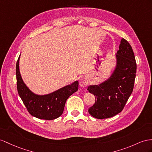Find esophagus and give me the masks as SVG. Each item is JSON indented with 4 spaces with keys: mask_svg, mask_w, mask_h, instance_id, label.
Segmentation results:
<instances>
[{
    "mask_svg": "<svg viewBox=\"0 0 152 152\" xmlns=\"http://www.w3.org/2000/svg\"><path fill=\"white\" fill-rule=\"evenodd\" d=\"M80 86L81 87H86L87 85H88V81L87 80V77H81V78L80 80Z\"/></svg>",
    "mask_w": 152,
    "mask_h": 152,
    "instance_id": "esophagus-1",
    "label": "esophagus"
}]
</instances>
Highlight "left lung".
<instances>
[{
  "label": "left lung",
  "mask_w": 152,
  "mask_h": 152,
  "mask_svg": "<svg viewBox=\"0 0 152 152\" xmlns=\"http://www.w3.org/2000/svg\"><path fill=\"white\" fill-rule=\"evenodd\" d=\"M115 58V67L110 76L87 88L96 99L88 113L97 119L109 118L119 114L133 91L137 65L133 50L125 39L121 40Z\"/></svg>",
  "instance_id": "obj_1"
}]
</instances>
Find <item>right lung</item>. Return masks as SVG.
Segmentation results:
<instances>
[{
    "mask_svg": "<svg viewBox=\"0 0 152 152\" xmlns=\"http://www.w3.org/2000/svg\"><path fill=\"white\" fill-rule=\"evenodd\" d=\"M19 60L20 56L16 65L17 90L29 114L40 119L53 120L59 118L63 113L66 101L78 89V81L50 94H37L31 91L23 81L19 69Z\"/></svg>",
    "mask_w": 152,
    "mask_h": 152,
    "instance_id": "obj_1",
    "label": "right lung"
}]
</instances>
